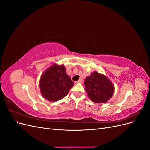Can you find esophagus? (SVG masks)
Wrapping results in <instances>:
<instances>
[{
    "label": "esophagus",
    "mask_w": 150,
    "mask_h": 150,
    "mask_svg": "<svg viewBox=\"0 0 150 150\" xmlns=\"http://www.w3.org/2000/svg\"><path fill=\"white\" fill-rule=\"evenodd\" d=\"M75 83H83V79H79L78 81H76Z\"/></svg>",
    "instance_id": "obj_1"
}]
</instances>
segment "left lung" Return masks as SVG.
<instances>
[{"label": "left lung", "mask_w": 150, "mask_h": 150, "mask_svg": "<svg viewBox=\"0 0 150 150\" xmlns=\"http://www.w3.org/2000/svg\"><path fill=\"white\" fill-rule=\"evenodd\" d=\"M85 90L92 101L96 103L107 102L114 93V86L106 76L94 72L84 81Z\"/></svg>", "instance_id": "8db88e82"}]
</instances>
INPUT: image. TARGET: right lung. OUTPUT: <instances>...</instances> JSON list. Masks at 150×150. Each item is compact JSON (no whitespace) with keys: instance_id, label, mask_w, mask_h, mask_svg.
<instances>
[{"instance_id":"add662e5","label":"right lung","mask_w":150,"mask_h":150,"mask_svg":"<svg viewBox=\"0 0 150 150\" xmlns=\"http://www.w3.org/2000/svg\"><path fill=\"white\" fill-rule=\"evenodd\" d=\"M73 85L63 65H52L44 72L39 81V88L42 96L48 101L54 102L67 96Z\"/></svg>"}]
</instances>
